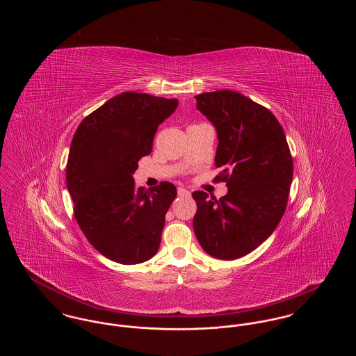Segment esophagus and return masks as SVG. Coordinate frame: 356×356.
Returning <instances> with one entry per match:
<instances>
[{
    "label": "esophagus",
    "instance_id": "1",
    "mask_svg": "<svg viewBox=\"0 0 356 356\" xmlns=\"http://www.w3.org/2000/svg\"><path fill=\"white\" fill-rule=\"evenodd\" d=\"M177 193H179V196H189V195H191V192H189L188 189L181 188V186L177 189Z\"/></svg>",
    "mask_w": 356,
    "mask_h": 356
}]
</instances>
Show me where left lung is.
Here are the masks:
<instances>
[{
    "label": "left lung",
    "mask_w": 356,
    "mask_h": 356,
    "mask_svg": "<svg viewBox=\"0 0 356 356\" xmlns=\"http://www.w3.org/2000/svg\"><path fill=\"white\" fill-rule=\"evenodd\" d=\"M197 109L216 131L218 181L228 192L221 199L203 191L193 231L204 251L234 260L256 250L282 220L287 208L293 164L287 138L270 109L234 90L195 96Z\"/></svg>",
    "instance_id": "left-lung-1"
}]
</instances>
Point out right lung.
I'll return each instance as SVG.
<instances>
[{
	"mask_svg": "<svg viewBox=\"0 0 356 356\" xmlns=\"http://www.w3.org/2000/svg\"><path fill=\"white\" fill-rule=\"evenodd\" d=\"M176 99L124 92L88 115L73 136L67 186L74 218L88 241L120 264L156 254L176 186L161 181L137 188L134 173L152 152L159 125L177 108Z\"/></svg>",
	"mask_w": 356,
	"mask_h": 356,
	"instance_id": "right-lung-1",
	"label": "right lung"
}]
</instances>
